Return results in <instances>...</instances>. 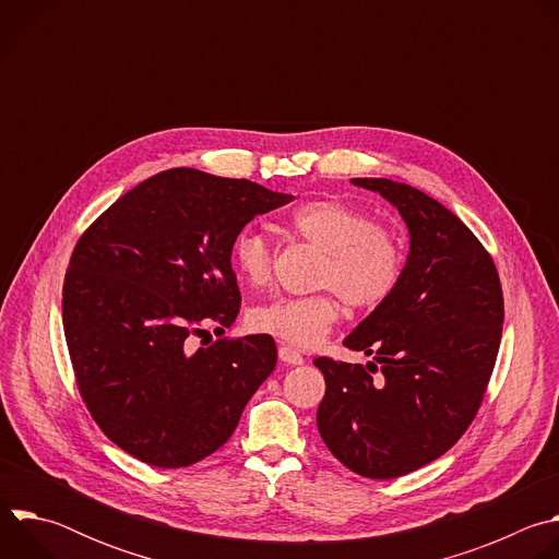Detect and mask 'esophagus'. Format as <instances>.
<instances>
[{
	"instance_id": "34e87169",
	"label": "esophagus",
	"mask_w": 559,
	"mask_h": 559,
	"mask_svg": "<svg viewBox=\"0 0 559 559\" xmlns=\"http://www.w3.org/2000/svg\"><path fill=\"white\" fill-rule=\"evenodd\" d=\"M278 358L285 362V365H302L305 358L289 345H281L278 347Z\"/></svg>"
}]
</instances>
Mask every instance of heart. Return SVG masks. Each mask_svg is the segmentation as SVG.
Masks as SVG:
<instances>
[{"mask_svg":"<svg viewBox=\"0 0 559 559\" xmlns=\"http://www.w3.org/2000/svg\"><path fill=\"white\" fill-rule=\"evenodd\" d=\"M287 225L325 252L318 283L334 289L313 296H276L257 305L250 311V325L257 332L296 347H311L341 318L338 294L354 309L369 311L380 307L401 283L405 265L401 241L389 229L376 227L360 210L336 201H311L298 205ZM231 259L250 285H265L272 278V243L252 227L236 234Z\"/></svg>","mask_w":559,"mask_h":559,"instance_id":"b5f03b06","label":"heart"}]
</instances>
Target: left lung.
Returning <instances> with one entry per match:
<instances>
[{"instance_id":"left-lung-1","label":"left lung","mask_w":559,"mask_h":559,"mask_svg":"<svg viewBox=\"0 0 559 559\" xmlns=\"http://www.w3.org/2000/svg\"><path fill=\"white\" fill-rule=\"evenodd\" d=\"M352 183L397 210L409 254L395 292L343 341L381 367L313 360L328 384L316 425L347 468L391 480L440 457L471 425L500 349L504 300L491 257L451 210L391 179Z\"/></svg>"}]
</instances>
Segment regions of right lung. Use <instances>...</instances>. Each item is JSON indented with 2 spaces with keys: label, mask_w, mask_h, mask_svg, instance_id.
<instances>
[{
  "label": "right lung",
  "mask_w": 559,
  "mask_h": 559,
  "mask_svg": "<svg viewBox=\"0 0 559 559\" xmlns=\"http://www.w3.org/2000/svg\"><path fill=\"white\" fill-rule=\"evenodd\" d=\"M292 199L175 168L126 192L79 238L63 281V334L93 418L126 453L179 468L234 433L276 367V343L252 334L192 352L190 336L203 323H234V238Z\"/></svg>",
  "instance_id": "right-lung-1"
}]
</instances>
